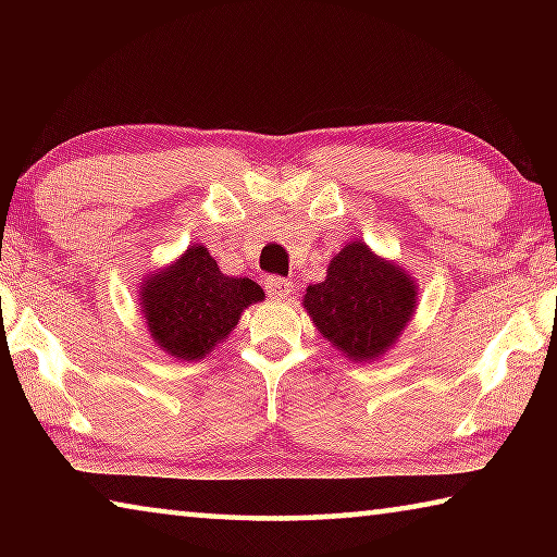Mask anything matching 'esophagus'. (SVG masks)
Listing matches in <instances>:
<instances>
[{
  "label": "esophagus",
  "mask_w": 557,
  "mask_h": 557,
  "mask_svg": "<svg viewBox=\"0 0 557 557\" xmlns=\"http://www.w3.org/2000/svg\"><path fill=\"white\" fill-rule=\"evenodd\" d=\"M262 287H265V292L270 297H287L292 292V282L280 277V275H270L262 280Z\"/></svg>",
  "instance_id": "1"
}]
</instances>
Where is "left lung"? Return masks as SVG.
<instances>
[{"mask_svg": "<svg viewBox=\"0 0 557 557\" xmlns=\"http://www.w3.org/2000/svg\"><path fill=\"white\" fill-rule=\"evenodd\" d=\"M414 282L366 248L351 243L329 262L326 280L312 285L305 307L329 342L354 361L375 358L410 322Z\"/></svg>", "mask_w": 557, "mask_h": 557, "instance_id": "8db88e82", "label": "left lung"}]
</instances>
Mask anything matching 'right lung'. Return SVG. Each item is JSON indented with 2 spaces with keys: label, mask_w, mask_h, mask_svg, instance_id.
I'll list each match as a JSON object with an SVG mask.
<instances>
[{
  "label": "right lung",
  "mask_w": 557,
  "mask_h": 557,
  "mask_svg": "<svg viewBox=\"0 0 557 557\" xmlns=\"http://www.w3.org/2000/svg\"><path fill=\"white\" fill-rule=\"evenodd\" d=\"M248 277H225L203 245H191L176 265L147 280L143 312L154 342L174 358H203L238 324L240 312L260 301Z\"/></svg>",
  "instance_id": "obj_1"
}]
</instances>
